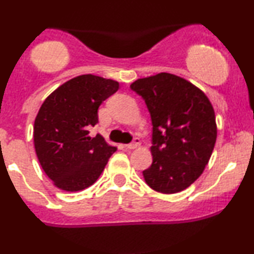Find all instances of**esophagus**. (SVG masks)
Listing matches in <instances>:
<instances>
[{"instance_id":"34e87169","label":"esophagus","mask_w":254,"mask_h":254,"mask_svg":"<svg viewBox=\"0 0 254 254\" xmlns=\"http://www.w3.org/2000/svg\"><path fill=\"white\" fill-rule=\"evenodd\" d=\"M139 144H141V141H139L138 137H135V138H133V141L131 142V143L127 144V149H135V148L138 147Z\"/></svg>"}]
</instances>
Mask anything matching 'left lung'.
<instances>
[{
  "instance_id": "1",
  "label": "left lung",
  "mask_w": 254,
  "mask_h": 254,
  "mask_svg": "<svg viewBox=\"0 0 254 254\" xmlns=\"http://www.w3.org/2000/svg\"><path fill=\"white\" fill-rule=\"evenodd\" d=\"M153 124V164L143 171L148 186L161 193L188 189L203 173L217 137L214 107L198 87L168 72L138 78Z\"/></svg>"
}]
</instances>
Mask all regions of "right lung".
Masks as SVG:
<instances>
[{
  "label": "right lung",
  "mask_w": 254,
  "mask_h": 254,
  "mask_svg": "<svg viewBox=\"0 0 254 254\" xmlns=\"http://www.w3.org/2000/svg\"><path fill=\"white\" fill-rule=\"evenodd\" d=\"M119 88L117 81L80 75L45 99L33 127L40 166L55 186L75 192L89 188L103 173L117 148L103 136H89L98 123V109Z\"/></svg>",
  "instance_id": "add662e5"
}]
</instances>
